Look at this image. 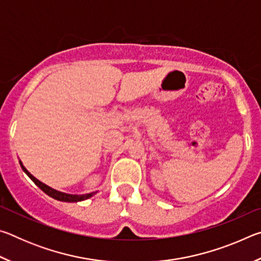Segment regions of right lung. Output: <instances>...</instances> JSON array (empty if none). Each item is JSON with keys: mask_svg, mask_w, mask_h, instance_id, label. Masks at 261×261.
Returning a JSON list of instances; mask_svg holds the SVG:
<instances>
[{"mask_svg": "<svg viewBox=\"0 0 261 261\" xmlns=\"http://www.w3.org/2000/svg\"><path fill=\"white\" fill-rule=\"evenodd\" d=\"M19 163H20V167L21 169L24 170V173L29 176V177L33 180V182L38 185L39 188H40L43 192H45L46 194H48V196L54 198V199L56 200H60V201H65V202H78V201H83V200H86L88 199V198L93 197L94 194L96 193L95 192H91V193H85V194H71V193H65V192H62V191H59V190H55L53 189L50 187H48L47 184L42 183L39 180L38 178H35L34 176L30 173V171L26 169V168L24 167L23 162H21L19 160Z\"/></svg>", "mask_w": 261, "mask_h": 261, "instance_id": "obj_1", "label": "right lung"}]
</instances>
